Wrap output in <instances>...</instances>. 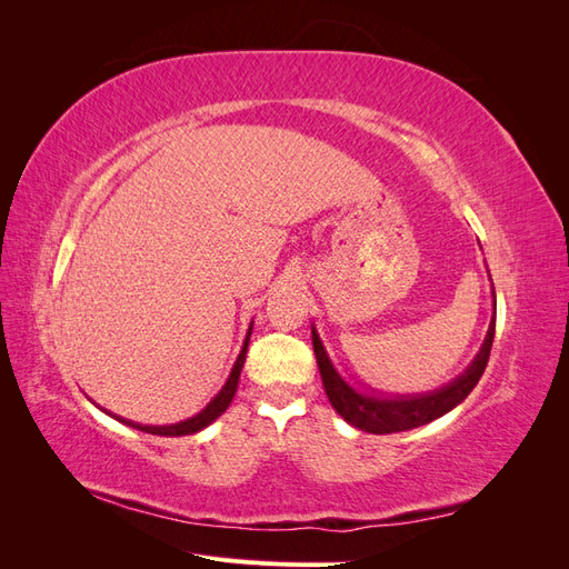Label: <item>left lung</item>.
I'll return each mask as SVG.
<instances>
[{"label":"left lung","mask_w":569,"mask_h":569,"mask_svg":"<svg viewBox=\"0 0 569 569\" xmlns=\"http://www.w3.org/2000/svg\"><path fill=\"white\" fill-rule=\"evenodd\" d=\"M493 301H496V295H493ZM493 332H496V318L491 320L487 339L481 343V349L475 356L470 368L460 377H456L451 385H446L437 391L416 393V396H387V399L377 393L358 391L343 380V377L335 370L330 356H327L316 327H313V351H316L325 393L339 416L349 425L363 429V432L393 435V432H406V429H416L420 425L432 422L468 399V393L477 387L481 372H485L489 363Z\"/></svg>","instance_id":"1"}]
</instances>
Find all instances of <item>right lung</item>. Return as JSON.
Instances as JSON below:
<instances>
[{
    "mask_svg": "<svg viewBox=\"0 0 569 569\" xmlns=\"http://www.w3.org/2000/svg\"><path fill=\"white\" fill-rule=\"evenodd\" d=\"M249 337H251V327L247 332V339H244V347L242 351H239L234 366H232V372L228 377V382L222 385V389L213 396L211 403L206 406L201 412H197L194 418L189 420H182L178 425H163V427H151V425H137L132 420H126V425L140 429V432H147V435H159V437H184V435H194V432H201L203 427H209L216 418H220L222 412L228 410V406L232 403L234 399V391H237V385H239V375H242V368H244V358H247V349H249Z\"/></svg>",
    "mask_w": 569,
    "mask_h": 569,
    "instance_id": "1",
    "label": "right lung"
}]
</instances>
